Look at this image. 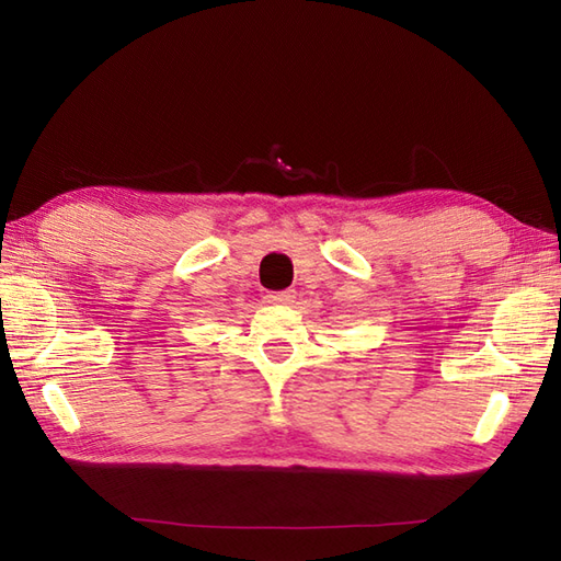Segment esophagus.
Masks as SVG:
<instances>
[{
	"mask_svg": "<svg viewBox=\"0 0 561 561\" xmlns=\"http://www.w3.org/2000/svg\"><path fill=\"white\" fill-rule=\"evenodd\" d=\"M294 299H296V291H294V289H287V291H270V294H267V304H274V306L291 304Z\"/></svg>",
	"mask_w": 561,
	"mask_h": 561,
	"instance_id": "34e87169",
	"label": "esophagus"
}]
</instances>
